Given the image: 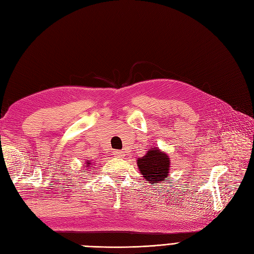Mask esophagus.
<instances>
[{
  "instance_id": "esophagus-1",
  "label": "esophagus",
  "mask_w": 254,
  "mask_h": 254,
  "mask_svg": "<svg viewBox=\"0 0 254 254\" xmlns=\"http://www.w3.org/2000/svg\"><path fill=\"white\" fill-rule=\"evenodd\" d=\"M113 155L118 158H123L124 153H123V151H121V150H113Z\"/></svg>"
}]
</instances>
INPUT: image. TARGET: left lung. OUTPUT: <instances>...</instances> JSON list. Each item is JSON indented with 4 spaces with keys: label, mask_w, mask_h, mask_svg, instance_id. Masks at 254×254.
Segmentation results:
<instances>
[{
    "label": "left lung",
    "mask_w": 254,
    "mask_h": 254,
    "mask_svg": "<svg viewBox=\"0 0 254 254\" xmlns=\"http://www.w3.org/2000/svg\"><path fill=\"white\" fill-rule=\"evenodd\" d=\"M136 164L144 179L151 186L161 184V182L166 181V178L170 176L171 159L166 152L158 147L151 146L145 156L136 160Z\"/></svg>",
    "instance_id": "obj_1"
}]
</instances>
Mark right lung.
Wrapping results in <instances>:
<instances>
[{
    "label": "right lung",
    "mask_w": 254,
    "mask_h": 254,
    "mask_svg": "<svg viewBox=\"0 0 254 254\" xmlns=\"http://www.w3.org/2000/svg\"><path fill=\"white\" fill-rule=\"evenodd\" d=\"M93 164V162H91V161H88L87 160V162H86V167H87V170H90V167H91V165ZM87 173V172H86Z\"/></svg>",
    "instance_id": "1"
}]
</instances>
